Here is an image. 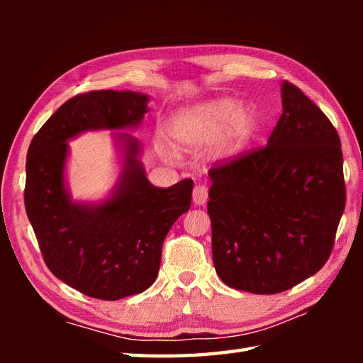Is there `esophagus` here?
I'll list each match as a JSON object with an SVG mask.
<instances>
[{"label": "esophagus", "mask_w": 363, "mask_h": 363, "mask_svg": "<svg viewBox=\"0 0 363 363\" xmlns=\"http://www.w3.org/2000/svg\"><path fill=\"white\" fill-rule=\"evenodd\" d=\"M207 198H209V195H207V187L206 186H195V189H194V203L196 206H203V204H206Z\"/></svg>", "instance_id": "esophagus-1"}]
</instances>
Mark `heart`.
Listing matches in <instances>:
<instances>
[{"label": "heart", "mask_w": 363, "mask_h": 363, "mask_svg": "<svg viewBox=\"0 0 363 363\" xmlns=\"http://www.w3.org/2000/svg\"><path fill=\"white\" fill-rule=\"evenodd\" d=\"M260 121L254 104H238L237 99L223 96L177 112L169 125V137L181 148L215 142L220 159H233L256 138Z\"/></svg>", "instance_id": "heart-1"}]
</instances>
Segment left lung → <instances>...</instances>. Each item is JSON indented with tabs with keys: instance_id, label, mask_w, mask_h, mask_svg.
Returning a JSON list of instances; mask_svg holds the SVG:
<instances>
[{
	"instance_id": "obj_1",
	"label": "left lung",
	"mask_w": 363,
	"mask_h": 363,
	"mask_svg": "<svg viewBox=\"0 0 363 363\" xmlns=\"http://www.w3.org/2000/svg\"><path fill=\"white\" fill-rule=\"evenodd\" d=\"M267 146L209 172L212 257L228 287L272 295L326 264L345 211L340 137L284 81Z\"/></svg>"
}]
</instances>
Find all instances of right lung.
<instances>
[{"mask_svg": "<svg viewBox=\"0 0 363 363\" xmlns=\"http://www.w3.org/2000/svg\"><path fill=\"white\" fill-rule=\"evenodd\" d=\"M150 95L96 90L68 99L34 135L26 157L25 206L46 265L84 295L117 301L156 281L162 243L190 209L194 181L168 189L148 181L143 146L128 130L142 125ZM89 130H115L121 173L98 202H76L67 187V142Z\"/></svg>", "mask_w": 363, "mask_h": 363, "instance_id": "add662e5", "label": "right lung"}]
</instances>
